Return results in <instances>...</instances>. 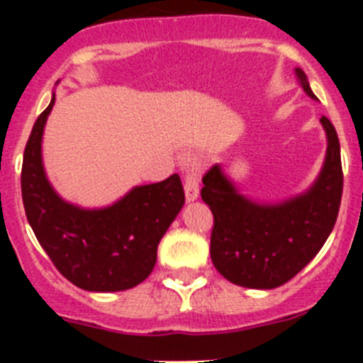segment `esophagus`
<instances>
[{"label":"esophagus","instance_id":"esophagus-1","mask_svg":"<svg viewBox=\"0 0 363 363\" xmlns=\"http://www.w3.org/2000/svg\"><path fill=\"white\" fill-rule=\"evenodd\" d=\"M184 189H185V200L194 201L200 196V187H198V176L196 172L189 171L184 176Z\"/></svg>","mask_w":363,"mask_h":363}]
</instances>
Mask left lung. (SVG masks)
<instances>
[{
    "label": "left lung",
    "mask_w": 363,
    "mask_h": 363,
    "mask_svg": "<svg viewBox=\"0 0 363 363\" xmlns=\"http://www.w3.org/2000/svg\"><path fill=\"white\" fill-rule=\"evenodd\" d=\"M301 89L316 99L306 72L294 69ZM327 152L318 178L303 194L262 203L240 194L220 165L203 176L201 200L214 216L211 258L221 277L249 289H274L294 278L329 238L338 216L344 174L340 142L325 116Z\"/></svg>",
    "instance_id": "left-lung-1"
}]
</instances>
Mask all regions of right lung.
Instances as JSON below:
<instances>
[{"label": "right lung", "instance_id": "1", "mask_svg": "<svg viewBox=\"0 0 363 363\" xmlns=\"http://www.w3.org/2000/svg\"><path fill=\"white\" fill-rule=\"evenodd\" d=\"M56 94L38 116L23 154L21 196L27 220L56 269L76 287L116 293L142 284L156 265L163 234L185 203L178 174L130 189L104 209L63 200L45 174L43 129Z\"/></svg>", "mask_w": 363, "mask_h": 363}]
</instances>
